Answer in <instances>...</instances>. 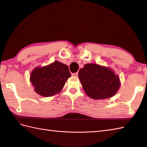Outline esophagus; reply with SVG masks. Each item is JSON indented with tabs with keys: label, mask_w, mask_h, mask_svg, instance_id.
I'll return each instance as SVG.
<instances>
[{
	"label": "esophagus",
	"mask_w": 147,
	"mask_h": 147,
	"mask_svg": "<svg viewBox=\"0 0 147 147\" xmlns=\"http://www.w3.org/2000/svg\"><path fill=\"white\" fill-rule=\"evenodd\" d=\"M78 73H75L72 74V76H78Z\"/></svg>",
	"instance_id": "34e87169"
}]
</instances>
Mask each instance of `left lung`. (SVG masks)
<instances>
[{
    "label": "left lung",
    "mask_w": 147,
    "mask_h": 147,
    "mask_svg": "<svg viewBox=\"0 0 147 147\" xmlns=\"http://www.w3.org/2000/svg\"><path fill=\"white\" fill-rule=\"evenodd\" d=\"M78 77L83 90L93 99L113 96L119 88V78L112 69L96 64H86L79 71Z\"/></svg>",
    "instance_id": "left-lung-1"
}]
</instances>
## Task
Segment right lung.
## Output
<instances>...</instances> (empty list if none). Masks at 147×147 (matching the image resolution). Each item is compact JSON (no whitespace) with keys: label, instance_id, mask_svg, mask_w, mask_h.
<instances>
[{"label":"right lung","instance_id":"right-lung-1","mask_svg":"<svg viewBox=\"0 0 147 147\" xmlns=\"http://www.w3.org/2000/svg\"><path fill=\"white\" fill-rule=\"evenodd\" d=\"M69 77L71 73L67 65L55 61L49 65L34 69L30 82L38 94L48 97L60 92Z\"/></svg>","mask_w":147,"mask_h":147}]
</instances>
